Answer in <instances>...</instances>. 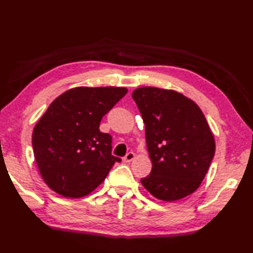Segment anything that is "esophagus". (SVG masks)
<instances>
[{
  "label": "esophagus",
  "mask_w": 253,
  "mask_h": 253,
  "mask_svg": "<svg viewBox=\"0 0 253 253\" xmlns=\"http://www.w3.org/2000/svg\"><path fill=\"white\" fill-rule=\"evenodd\" d=\"M134 158H135V153L134 152H127L126 155V157L123 158V161L125 162H131L132 160H134Z\"/></svg>",
  "instance_id": "34e87169"
}]
</instances>
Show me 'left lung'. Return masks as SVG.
Wrapping results in <instances>:
<instances>
[{
	"mask_svg": "<svg viewBox=\"0 0 253 253\" xmlns=\"http://www.w3.org/2000/svg\"><path fill=\"white\" fill-rule=\"evenodd\" d=\"M143 117L152 163L145 189L165 202L181 200L200 187L214 156V138L196 104L174 90L141 87L132 93Z\"/></svg>",
	"mask_w": 253,
	"mask_h": 253,
	"instance_id": "8db88e82",
	"label": "left lung"
}]
</instances>
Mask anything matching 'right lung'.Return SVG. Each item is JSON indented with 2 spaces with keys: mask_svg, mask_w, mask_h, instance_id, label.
Returning a JSON list of instances; mask_svg holds the SVG:
<instances>
[{
  "mask_svg": "<svg viewBox=\"0 0 253 253\" xmlns=\"http://www.w3.org/2000/svg\"><path fill=\"white\" fill-rule=\"evenodd\" d=\"M126 93L120 87H77L49 105L34 126L32 146L41 176L54 192L83 198L121 162L112 155V136L100 131V123Z\"/></svg>",
  "mask_w": 253,
  "mask_h": 253,
  "instance_id": "right-lung-1",
  "label": "right lung"
}]
</instances>
